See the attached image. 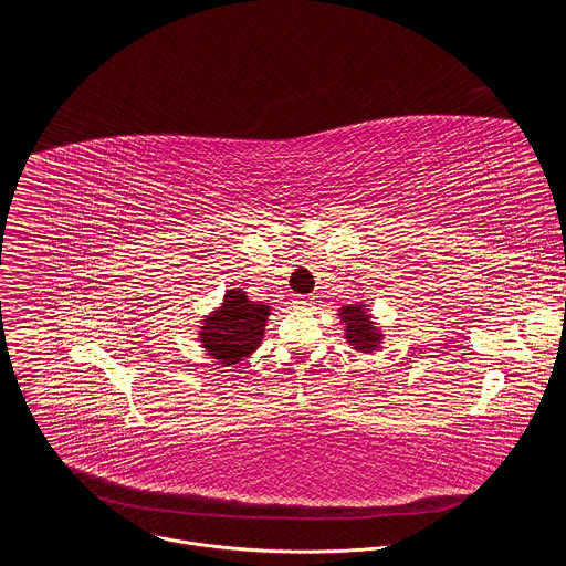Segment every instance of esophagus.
<instances>
[{
	"label": "esophagus",
	"mask_w": 566,
	"mask_h": 566,
	"mask_svg": "<svg viewBox=\"0 0 566 566\" xmlns=\"http://www.w3.org/2000/svg\"><path fill=\"white\" fill-rule=\"evenodd\" d=\"M311 304V297L308 295H295L293 297V306H297V308H304V306H308Z\"/></svg>",
	"instance_id": "1"
}]
</instances>
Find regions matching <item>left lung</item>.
Wrapping results in <instances>:
<instances>
[{
    "instance_id": "obj_1",
    "label": "left lung",
    "mask_w": 566,
    "mask_h": 566,
    "mask_svg": "<svg viewBox=\"0 0 566 566\" xmlns=\"http://www.w3.org/2000/svg\"><path fill=\"white\" fill-rule=\"evenodd\" d=\"M340 319L345 322V338L347 343L358 352H374L378 349V343L382 340L380 332L374 327L371 313L365 308V304H347L340 308Z\"/></svg>"
}]
</instances>
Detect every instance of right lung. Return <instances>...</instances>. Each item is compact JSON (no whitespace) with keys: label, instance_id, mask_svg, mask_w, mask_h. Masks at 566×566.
Segmentation results:
<instances>
[{"label":"right lung","instance_id":"1","mask_svg":"<svg viewBox=\"0 0 566 566\" xmlns=\"http://www.w3.org/2000/svg\"><path fill=\"white\" fill-rule=\"evenodd\" d=\"M269 315L266 304L249 300L241 289L226 291L221 308L203 319V349L223 367L237 365L260 347Z\"/></svg>","mask_w":566,"mask_h":566}]
</instances>
